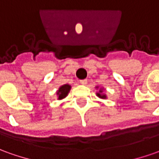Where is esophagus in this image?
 <instances>
[{
	"mask_svg": "<svg viewBox=\"0 0 159 159\" xmlns=\"http://www.w3.org/2000/svg\"><path fill=\"white\" fill-rule=\"evenodd\" d=\"M87 83H88V80L87 79H84V80H81V81H80V84H83V85H86V84H87Z\"/></svg>",
	"mask_w": 159,
	"mask_h": 159,
	"instance_id": "34e87169",
	"label": "esophagus"
}]
</instances>
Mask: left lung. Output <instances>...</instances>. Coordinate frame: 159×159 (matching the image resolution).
I'll use <instances>...</instances> for the list:
<instances>
[{
  "label": "left lung",
  "instance_id": "8db88e82",
  "mask_svg": "<svg viewBox=\"0 0 159 159\" xmlns=\"http://www.w3.org/2000/svg\"><path fill=\"white\" fill-rule=\"evenodd\" d=\"M98 88V87H97ZM102 89H100V90H99V92L98 93H97V96H98V98H102V99H105V98H107L106 95H104V94H102Z\"/></svg>",
  "mask_w": 159,
  "mask_h": 159
}]
</instances>
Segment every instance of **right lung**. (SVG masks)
I'll list each match as a JSON object with an SVG mask.
<instances>
[{
	"mask_svg": "<svg viewBox=\"0 0 159 159\" xmlns=\"http://www.w3.org/2000/svg\"><path fill=\"white\" fill-rule=\"evenodd\" d=\"M71 86L70 84H64V85H61V87L59 88V89L57 90V96H58V99L61 100V99H63L65 98L68 94L70 90Z\"/></svg>",
	"mask_w": 159,
	"mask_h": 159,
	"instance_id": "right-lung-1",
	"label": "right lung"
}]
</instances>
